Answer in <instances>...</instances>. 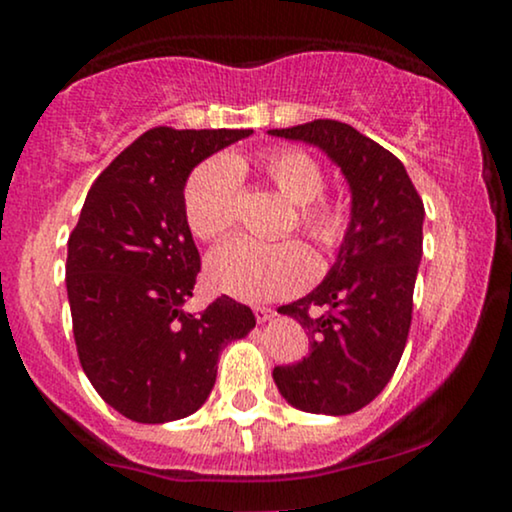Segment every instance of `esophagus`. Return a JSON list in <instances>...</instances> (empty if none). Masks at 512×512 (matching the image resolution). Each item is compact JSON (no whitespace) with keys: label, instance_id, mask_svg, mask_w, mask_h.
<instances>
[{"label":"esophagus","instance_id":"esophagus-1","mask_svg":"<svg viewBox=\"0 0 512 512\" xmlns=\"http://www.w3.org/2000/svg\"><path fill=\"white\" fill-rule=\"evenodd\" d=\"M274 315H276L274 310L272 308H264V305H257V308H255V317H257V322H260V325H262V322L272 320Z\"/></svg>","mask_w":512,"mask_h":512}]
</instances>
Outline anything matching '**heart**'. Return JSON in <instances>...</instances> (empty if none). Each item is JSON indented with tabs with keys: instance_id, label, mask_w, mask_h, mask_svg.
<instances>
[{
	"instance_id": "heart-1",
	"label": "heart",
	"mask_w": 512,
	"mask_h": 512,
	"mask_svg": "<svg viewBox=\"0 0 512 512\" xmlns=\"http://www.w3.org/2000/svg\"><path fill=\"white\" fill-rule=\"evenodd\" d=\"M255 166L281 195L298 204V228L315 245L332 250L342 243L349 216L337 202L322 197L327 185L325 170L313 156L293 146H279L257 156ZM243 168V158L211 156L187 175L182 211L199 240H221L236 226ZM204 274L214 291L245 303H264L303 291L315 276V260L296 240L262 245L238 238L211 252Z\"/></svg>"
}]
</instances>
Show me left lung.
<instances>
[{
  "label": "left lung",
  "mask_w": 512,
  "mask_h": 512,
  "mask_svg": "<svg viewBox=\"0 0 512 512\" xmlns=\"http://www.w3.org/2000/svg\"><path fill=\"white\" fill-rule=\"evenodd\" d=\"M269 134L325 151L351 190L337 262L317 289L279 308L308 330L310 354L276 366L274 383L301 411L354 414L390 383L407 344L424 255V202L402 161L351 125L313 120Z\"/></svg>",
  "instance_id": "8db88e82"
}]
</instances>
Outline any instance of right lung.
<instances>
[{
  "label": "right lung",
  "mask_w": 512,
  "mask_h": 512,
  "mask_svg": "<svg viewBox=\"0 0 512 512\" xmlns=\"http://www.w3.org/2000/svg\"><path fill=\"white\" fill-rule=\"evenodd\" d=\"M252 129L154 127L88 190L69 236L67 296L81 368L110 407L139 424L185 419L207 402L219 354L255 327L221 296L199 315V252L182 211L197 163Z\"/></svg>",
  "instance_id": "add662e5"
}]
</instances>
